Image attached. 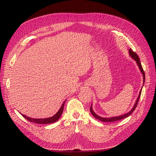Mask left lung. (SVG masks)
<instances>
[{
	"label": "left lung",
	"mask_w": 156,
	"mask_h": 156,
	"mask_svg": "<svg viewBox=\"0 0 156 156\" xmlns=\"http://www.w3.org/2000/svg\"><path fill=\"white\" fill-rule=\"evenodd\" d=\"M129 54L130 56L132 57L133 59H135V60L136 61V62L138 66H139V68H140V69L142 73L143 74L144 83V82H145V73H144V71L143 68H142V64H141L140 59H139V57H138V55L136 54V53L135 52H133L132 48H129ZM142 89H141V90H140V94H139V95H138V98H137L136 101V102H135V105H134V107L133 108V109H132V110H131L129 112H128V113L124 114V115H122V116H118V117H114V118H102V117H100L99 116H98L97 114H96L94 112V111H93V109H92V105H91V107H90V112H91L92 114L94 116V118H95L97 119H99V120H101V121H103V122H114V121H119V120L124 119V118H127V117H128L129 115H131V114H132L133 113V112L135 111V108H136V106H137V105H138V101H139V99H140V95H141Z\"/></svg>",
	"instance_id": "1"
}]
</instances>
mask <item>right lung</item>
<instances>
[{
	"label": "right lung",
	"instance_id": "1",
	"mask_svg": "<svg viewBox=\"0 0 156 156\" xmlns=\"http://www.w3.org/2000/svg\"><path fill=\"white\" fill-rule=\"evenodd\" d=\"M66 101L63 102L62 105H61V108L59 109V110L58 111L54 116H53L52 117L48 118H45V119H34L31 118H29L27 117L26 116L23 115V114H21V115L23 116V117H24L25 119H27L28 121H29L30 122H34L35 123H38V124H50V123H52V122H56L57 120L59 119V118L61 117V114L63 112V109H64V105L65 104Z\"/></svg>",
	"mask_w": 156,
	"mask_h": 156
}]
</instances>
